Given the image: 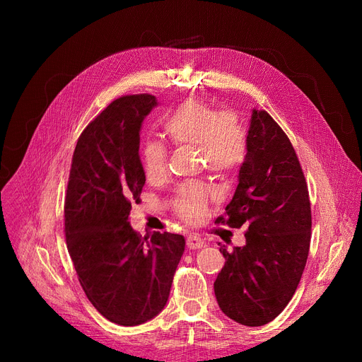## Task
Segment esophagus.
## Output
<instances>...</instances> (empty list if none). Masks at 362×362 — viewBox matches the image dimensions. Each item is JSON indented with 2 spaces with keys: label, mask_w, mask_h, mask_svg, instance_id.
I'll return each instance as SVG.
<instances>
[{
  "label": "esophagus",
  "mask_w": 362,
  "mask_h": 362,
  "mask_svg": "<svg viewBox=\"0 0 362 362\" xmlns=\"http://www.w3.org/2000/svg\"><path fill=\"white\" fill-rule=\"evenodd\" d=\"M186 245H187L189 250H199V248H202V246H205V242L199 235L192 233V235L187 236Z\"/></svg>",
  "instance_id": "34e87169"
}]
</instances>
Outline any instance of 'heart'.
<instances>
[{"mask_svg": "<svg viewBox=\"0 0 362 362\" xmlns=\"http://www.w3.org/2000/svg\"><path fill=\"white\" fill-rule=\"evenodd\" d=\"M161 126L173 145L199 148L206 167L220 175L238 170L248 151V136L236 114L217 111L198 98L186 100L167 112ZM141 165L149 182L164 180L168 173L167 149L158 142H146L141 151ZM216 197V189L208 185H183L173 199L175 211L183 221L197 223Z\"/></svg>", "mask_w": 362, "mask_h": 362, "instance_id": "b5f03b06", "label": "heart"}]
</instances>
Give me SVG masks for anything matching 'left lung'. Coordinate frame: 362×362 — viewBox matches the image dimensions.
<instances>
[{"mask_svg": "<svg viewBox=\"0 0 362 362\" xmlns=\"http://www.w3.org/2000/svg\"><path fill=\"white\" fill-rule=\"evenodd\" d=\"M216 223L246 226V243L227 251L214 281L221 311L243 326L273 321L292 299L311 242L308 186L286 133L267 111L252 110L248 151L226 217Z\"/></svg>", "mask_w": 362, "mask_h": 362, "instance_id": "1", "label": "left lung"}]
</instances>
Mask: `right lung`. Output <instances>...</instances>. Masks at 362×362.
Here are the masks:
<instances>
[{
	"instance_id": "add662e5",
	"label": "right lung",
	"mask_w": 362,
	"mask_h": 362,
	"mask_svg": "<svg viewBox=\"0 0 362 362\" xmlns=\"http://www.w3.org/2000/svg\"><path fill=\"white\" fill-rule=\"evenodd\" d=\"M156 105L154 95H124L85 127L64 198L66 243L81 286L120 326L142 325L165 307L185 251L182 235L142 238L127 221L145 185L139 130Z\"/></svg>"
}]
</instances>
